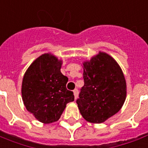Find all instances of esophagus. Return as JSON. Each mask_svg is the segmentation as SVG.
<instances>
[{"instance_id": "esophagus-1", "label": "esophagus", "mask_w": 148, "mask_h": 148, "mask_svg": "<svg viewBox=\"0 0 148 148\" xmlns=\"http://www.w3.org/2000/svg\"><path fill=\"white\" fill-rule=\"evenodd\" d=\"M73 94H74V97H75V99H77L78 97V94H79V91H78L77 88H75L73 90Z\"/></svg>"}]
</instances>
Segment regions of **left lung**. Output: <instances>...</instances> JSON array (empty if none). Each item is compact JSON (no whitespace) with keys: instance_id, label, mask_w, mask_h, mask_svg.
<instances>
[{"instance_id":"8db88e82","label":"left lung","mask_w":148,"mask_h":148,"mask_svg":"<svg viewBox=\"0 0 148 148\" xmlns=\"http://www.w3.org/2000/svg\"><path fill=\"white\" fill-rule=\"evenodd\" d=\"M84 86L76 103L88 122L100 124L119 112L125 103L127 85L119 63L105 52L82 63Z\"/></svg>"}]
</instances>
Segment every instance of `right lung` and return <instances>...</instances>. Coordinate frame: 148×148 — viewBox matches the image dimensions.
Returning a JSON list of instances; mask_svg holds the SVG:
<instances>
[{"instance_id":"right-lung-1","label":"right lung","mask_w":148,"mask_h":148,"mask_svg":"<svg viewBox=\"0 0 148 148\" xmlns=\"http://www.w3.org/2000/svg\"><path fill=\"white\" fill-rule=\"evenodd\" d=\"M62 64V60L49 53H44L32 62L23 75V104L43 124L57 121L66 104L74 101L73 92L66 88L68 78L60 71Z\"/></svg>"}]
</instances>
